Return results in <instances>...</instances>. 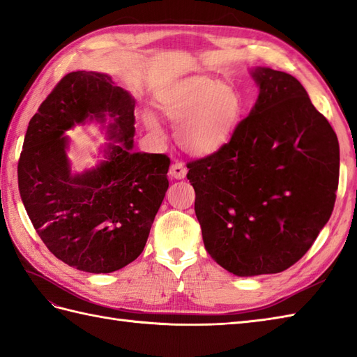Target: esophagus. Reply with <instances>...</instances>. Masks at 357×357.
<instances>
[{
    "label": "esophagus",
    "instance_id": "1",
    "mask_svg": "<svg viewBox=\"0 0 357 357\" xmlns=\"http://www.w3.org/2000/svg\"><path fill=\"white\" fill-rule=\"evenodd\" d=\"M187 174V167L183 162H174L170 167V176L174 179H184Z\"/></svg>",
    "mask_w": 357,
    "mask_h": 357
}]
</instances>
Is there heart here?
Here are the masks:
<instances>
[{
	"instance_id": "obj_1",
	"label": "heart",
	"mask_w": 357,
	"mask_h": 357,
	"mask_svg": "<svg viewBox=\"0 0 357 357\" xmlns=\"http://www.w3.org/2000/svg\"><path fill=\"white\" fill-rule=\"evenodd\" d=\"M158 105L174 124L181 149L201 158L218 153L230 142L244 112L236 90L202 75L173 82L159 93ZM144 123L149 130L161 133L151 113H144Z\"/></svg>"
}]
</instances>
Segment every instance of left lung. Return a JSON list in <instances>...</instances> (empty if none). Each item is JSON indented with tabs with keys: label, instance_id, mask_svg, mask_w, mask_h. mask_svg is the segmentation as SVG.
<instances>
[{
	"label": "left lung",
	"instance_id": "left-lung-1",
	"mask_svg": "<svg viewBox=\"0 0 357 357\" xmlns=\"http://www.w3.org/2000/svg\"><path fill=\"white\" fill-rule=\"evenodd\" d=\"M259 96L230 142L188 162L207 253L236 276L291 267L328 222L339 183L337 136L291 75L250 70Z\"/></svg>",
	"mask_w": 357,
	"mask_h": 357
}]
</instances>
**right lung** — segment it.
<instances>
[{"instance_id":"1","label":"right lung","mask_w":357,"mask_h":357,"mask_svg":"<svg viewBox=\"0 0 357 357\" xmlns=\"http://www.w3.org/2000/svg\"><path fill=\"white\" fill-rule=\"evenodd\" d=\"M135 100L109 75L67 73L30 119L18 162L22 204L50 252L70 267L112 273L138 257L169 188L170 159L133 150ZM101 123L102 162L73 174L65 132Z\"/></svg>"}]
</instances>
